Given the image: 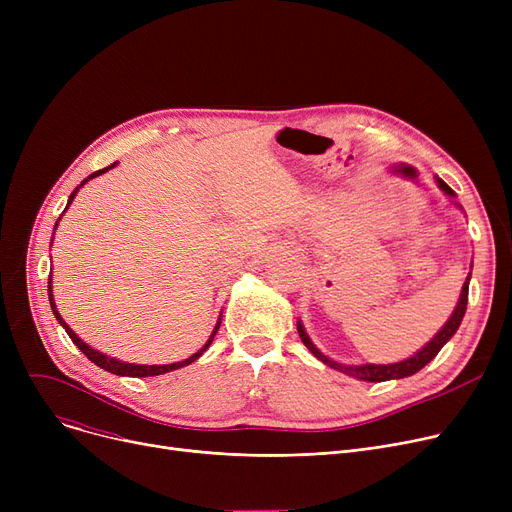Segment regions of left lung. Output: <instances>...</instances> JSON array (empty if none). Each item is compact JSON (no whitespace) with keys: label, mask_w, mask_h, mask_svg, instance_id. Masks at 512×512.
I'll return each mask as SVG.
<instances>
[{"label":"left lung","mask_w":512,"mask_h":512,"mask_svg":"<svg viewBox=\"0 0 512 512\" xmlns=\"http://www.w3.org/2000/svg\"><path fill=\"white\" fill-rule=\"evenodd\" d=\"M436 182H438V186L442 188V191H444L448 197H452V199L456 197L452 188H450L442 178H438V176H436ZM452 203H454L456 207H459V209H463V207H461L459 203H456V201H452ZM471 270H473V261H471ZM469 280H471V272H469V276H467V280H465V284H463L459 303H456V307H454L452 315L448 317L446 324L440 328V332H438L432 340H429L423 348H419V351H417L413 357H409V359H405V361H398V363H386V365H378V363L344 365V363H338V361L330 359L328 355H324V353L319 351V348L313 344V340L309 338V334L305 332V326H303V321H301V319L297 321V330H299V336H301L303 344L309 348L313 357H317L321 363L328 365V367H332V369H336V371H340V373L351 375V378H355V380H361V382H388V380L409 378V375L417 373L419 369H423L429 361H432V359L442 351V346H444V344H446V342L456 334V330H459L461 321H463V317H465V311H467V301H469Z\"/></svg>","instance_id":"8db88e82"}]
</instances>
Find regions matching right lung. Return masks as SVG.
Instances as JSON below:
<instances>
[{
    "mask_svg": "<svg viewBox=\"0 0 512 512\" xmlns=\"http://www.w3.org/2000/svg\"><path fill=\"white\" fill-rule=\"evenodd\" d=\"M116 164H112V166H107V168H103V170H97V172H93L91 176H87L83 182H80V186H85L91 178H97V176H101V174H105L107 170H112ZM80 186H76L74 191H72V195L68 197V205H66V209L70 207V203L74 201V197H76V193H78V188ZM64 209V211H66ZM64 215V213H62ZM62 220V218H60ZM58 220V222H60ZM58 222H56V228H58ZM53 228V230H56ZM47 292H49V305H51V311H53V315H56V319L60 321V326L66 330V334L70 336V340L80 348V351H83L85 355H87V359L89 361H93L97 367H101V369H105V371H110V373H114V375H126V378H151V375H161V373H168V371H174V369H180V367H186V365H191L193 361H197L207 348H209V344L213 342V336L218 334V330H220V324H222V315L218 317V324H215V328H213V332H211V336H209V340L203 344V348H199V351L195 353V355H191L188 359H184V361H178V363H168V365H139V363H126V361H118L116 357H107V355H103V353H99V351H95L93 346H89L87 342H83L80 340L74 332H72V328L66 324V321L62 319V315L58 313V307H56V301H53V294H51V274H49V282H47Z\"/></svg>",
    "mask_w": 512,
    "mask_h": 512,
    "instance_id": "1",
    "label": "right lung"
}]
</instances>
